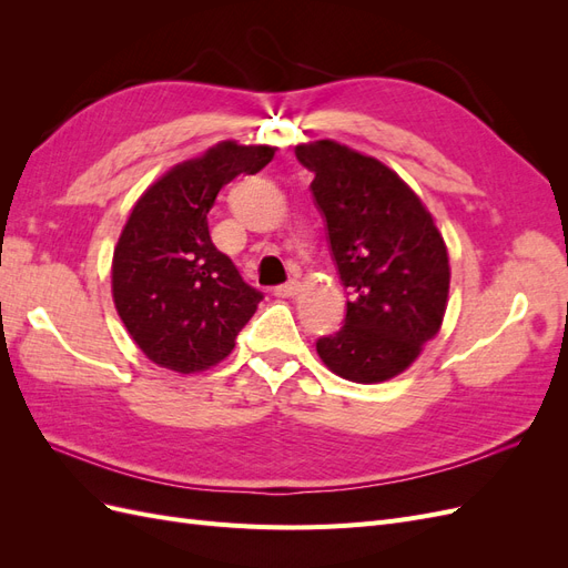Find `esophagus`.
Returning a JSON list of instances; mask_svg holds the SVG:
<instances>
[{
  "instance_id": "34e87169",
  "label": "esophagus",
  "mask_w": 568,
  "mask_h": 568,
  "mask_svg": "<svg viewBox=\"0 0 568 568\" xmlns=\"http://www.w3.org/2000/svg\"><path fill=\"white\" fill-rule=\"evenodd\" d=\"M301 291V284L296 282V280H288L286 284H282V286H277L274 288V296H282V298H291V296H296Z\"/></svg>"
}]
</instances>
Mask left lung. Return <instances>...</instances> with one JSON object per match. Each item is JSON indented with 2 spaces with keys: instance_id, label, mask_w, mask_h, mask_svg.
Returning a JSON list of instances; mask_svg holds the SVG:
<instances>
[{
  "instance_id": "left-lung-1",
  "label": "left lung",
  "mask_w": 568,
  "mask_h": 568,
  "mask_svg": "<svg viewBox=\"0 0 568 568\" xmlns=\"http://www.w3.org/2000/svg\"><path fill=\"white\" fill-rule=\"evenodd\" d=\"M326 222L346 320L317 338L322 363L355 384L405 372L445 315L448 248L422 199L382 161L332 140L296 146Z\"/></svg>"
}]
</instances>
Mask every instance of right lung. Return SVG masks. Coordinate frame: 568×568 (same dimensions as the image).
<instances>
[{
  "label": "right lung",
  "instance_id": "right-lung-1",
  "mask_svg": "<svg viewBox=\"0 0 568 568\" xmlns=\"http://www.w3.org/2000/svg\"><path fill=\"white\" fill-rule=\"evenodd\" d=\"M274 146L220 142L153 182L134 203L113 251L115 311L132 341L161 367L203 372L225 359L263 294L217 251L209 213L236 175H255Z\"/></svg>",
  "mask_w": 568,
  "mask_h": 568
}]
</instances>
